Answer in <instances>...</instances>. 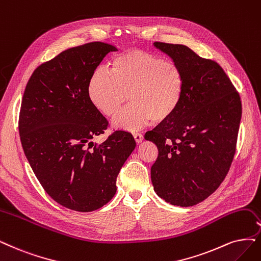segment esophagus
<instances>
[{"mask_svg":"<svg viewBox=\"0 0 261 261\" xmlns=\"http://www.w3.org/2000/svg\"><path fill=\"white\" fill-rule=\"evenodd\" d=\"M133 138H134V140H136L137 143H141L143 141V139H144L143 134H141L139 132H133Z\"/></svg>","mask_w":261,"mask_h":261,"instance_id":"1","label":"esophagus"}]
</instances>
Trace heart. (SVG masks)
I'll use <instances>...</instances> for the list:
<instances>
[{"instance_id": "1", "label": "heart", "mask_w": 261, "mask_h": 261, "mask_svg": "<svg viewBox=\"0 0 261 261\" xmlns=\"http://www.w3.org/2000/svg\"><path fill=\"white\" fill-rule=\"evenodd\" d=\"M110 71L99 67L90 76L87 95L95 110L112 117L127 102H132L113 119L122 130H136L149 122H165L180 106L185 92V74L173 60L141 49L116 55Z\"/></svg>"}]
</instances>
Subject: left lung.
<instances>
[{
  "label": "left lung",
  "mask_w": 261,
  "mask_h": 261,
  "mask_svg": "<svg viewBox=\"0 0 261 261\" xmlns=\"http://www.w3.org/2000/svg\"><path fill=\"white\" fill-rule=\"evenodd\" d=\"M185 74L177 112L146 132L158 158L151 166L156 194L172 205L192 206L219 187L232 163L242 104L239 92L217 62L185 45L155 42Z\"/></svg>",
  "instance_id": "8db88e82"
}]
</instances>
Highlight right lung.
<instances>
[{
  "mask_svg": "<svg viewBox=\"0 0 261 261\" xmlns=\"http://www.w3.org/2000/svg\"><path fill=\"white\" fill-rule=\"evenodd\" d=\"M116 50L102 42L66 49L36 67L23 93L19 134L24 155L47 194L73 211L91 212L112 200L137 145L125 131H115L100 145L91 142L109 122L90 103L87 85Z\"/></svg>",
  "mask_w": 261,
  "mask_h": 261,
  "instance_id": "obj_1",
  "label": "right lung"
}]
</instances>
